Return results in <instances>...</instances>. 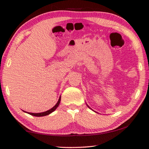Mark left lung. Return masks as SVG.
<instances>
[{
    "instance_id": "1",
    "label": "left lung",
    "mask_w": 149,
    "mask_h": 149,
    "mask_svg": "<svg viewBox=\"0 0 149 149\" xmlns=\"http://www.w3.org/2000/svg\"><path fill=\"white\" fill-rule=\"evenodd\" d=\"M87 106H88V105H87ZM88 107H89V106H88ZM89 108H90V107H89Z\"/></svg>"
}]
</instances>
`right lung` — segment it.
<instances>
[{"label": "right lung", "mask_w": 149, "mask_h": 149, "mask_svg": "<svg viewBox=\"0 0 149 149\" xmlns=\"http://www.w3.org/2000/svg\"><path fill=\"white\" fill-rule=\"evenodd\" d=\"M60 101H61V97H59V98L58 100V101H57V104H55V105L53 106L52 108H51L50 110L46 111V112H41V113H31V112H25V111H24V110H23V111H24V112H26V113H28V114L32 115V116H34L40 117V116H47V115H49V114H51V113H52L53 111H55V110H56V108L58 107V106L59 105Z\"/></svg>", "instance_id": "1"}]
</instances>
